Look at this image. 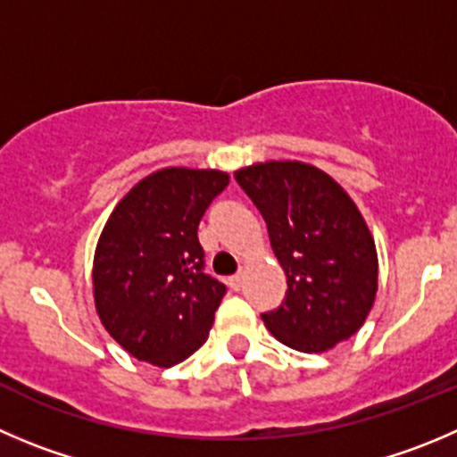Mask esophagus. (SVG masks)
Returning <instances> with one entry per match:
<instances>
[{
    "label": "esophagus",
    "instance_id": "34e87169",
    "mask_svg": "<svg viewBox=\"0 0 457 457\" xmlns=\"http://www.w3.org/2000/svg\"><path fill=\"white\" fill-rule=\"evenodd\" d=\"M242 282H245V273H236V276H231V278H228V285H231V289H240V287H242Z\"/></svg>",
    "mask_w": 457,
    "mask_h": 457
}]
</instances>
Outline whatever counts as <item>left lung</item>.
Returning a JSON list of instances; mask_svg holds the SVG:
<instances>
[{
    "instance_id": "8db88e82",
    "label": "left lung",
    "mask_w": 457,
    "mask_h": 457,
    "mask_svg": "<svg viewBox=\"0 0 457 457\" xmlns=\"http://www.w3.org/2000/svg\"><path fill=\"white\" fill-rule=\"evenodd\" d=\"M267 221L287 276V298L262 314L269 332L298 352H325L359 332L375 305L379 262L350 195L303 161H264L236 172Z\"/></svg>"
}]
</instances>
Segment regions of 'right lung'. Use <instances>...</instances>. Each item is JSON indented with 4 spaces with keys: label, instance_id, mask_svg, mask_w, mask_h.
Listing matches in <instances>:
<instances>
[{
    "label": "right lung",
    "instance_id": "obj_1",
    "mask_svg": "<svg viewBox=\"0 0 457 457\" xmlns=\"http://www.w3.org/2000/svg\"><path fill=\"white\" fill-rule=\"evenodd\" d=\"M228 172L161 168L116 204L94 253L96 314L138 361L170 368L206 343L226 287L204 273L197 226Z\"/></svg>",
    "mask_w": 457,
    "mask_h": 457
}]
</instances>
